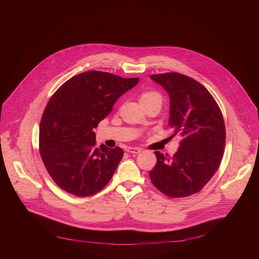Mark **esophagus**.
Listing matches in <instances>:
<instances>
[{
	"label": "esophagus",
	"instance_id": "1",
	"mask_svg": "<svg viewBox=\"0 0 259 259\" xmlns=\"http://www.w3.org/2000/svg\"><path fill=\"white\" fill-rule=\"evenodd\" d=\"M126 152L131 154H139L140 152H142V149L141 147H127Z\"/></svg>",
	"mask_w": 259,
	"mask_h": 259
}]
</instances>
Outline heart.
<instances>
[{"label": "heart", "instance_id": "1", "mask_svg": "<svg viewBox=\"0 0 259 259\" xmlns=\"http://www.w3.org/2000/svg\"><path fill=\"white\" fill-rule=\"evenodd\" d=\"M161 101L162 102V96L160 93L156 91H145L140 96V101L142 103L151 102V101Z\"/></svg>", "mask_w": 259, "mask_h": 259}]
</instances>
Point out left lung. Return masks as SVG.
<instances>
[{"instance_id":"8db88e82","label":"left lung","mask_w":259,"mask_h":259,"mask_svg":"<svg viewBox=\"0 0 259 259\" xmlns=\"http://www.w3.org/2000/svg\"><path fill=\"white\" fill-rule=\"evenodd\" d=\"M150 78L168 92L172 136L181 137L173 157L155 152L157 164L150 177L164 195L186 198L200 192L219 168L226 144L224 116L214 97L198 81L178 72Z\"/></svg>"}]
</instances>
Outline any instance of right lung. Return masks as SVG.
<instances>
[{"label":"right lung","instance_id":"obj_1","mask_svg":"<svg viewBox=\"0 0 259 259\" xmlns=\"http://www.w3.org/2000/svg\"><path fill=\"white\" fill-rule=\"evenodd\" d=\"M139 82L90 70L63 83L48 101L40 123L42 161L57 186L77 197L100 192L112 179L124 152L96 147L95 133L117 99Z\"/></svg>","mask_w":259,"mask_h":259}]
</instances>
